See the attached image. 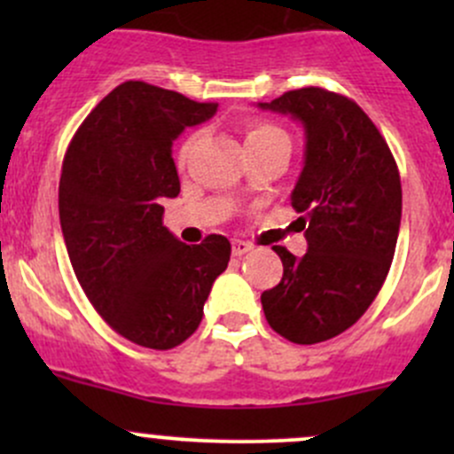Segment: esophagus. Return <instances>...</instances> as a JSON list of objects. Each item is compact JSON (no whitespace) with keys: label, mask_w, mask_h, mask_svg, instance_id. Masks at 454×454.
I'll use <instances>...</instances> for the list:
<instances>
[{"label":"esophagus","mask_w":454,"mask_h":454,"mask_svg":"<svg viewBox=\"0 0 454 454\" xmlns=\"http://www.w3.org/2000/svg\"><path fill=\"white\" fill-rule=\"evenodd\" d=\"M253 250V244H248V241H241V239H232V256H241L246 253H250Z\"/></svg>","instance_id":"34e87169"}]
</instances>
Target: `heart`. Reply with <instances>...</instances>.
I'll return each mask as SVG.
<instances>
[{
    "label": "heart",
    "instance_id": "obj_1",
    "mask_svg": "<svg viewBox=\"0 0 454 454\" xmlns=\"http://www.w3.org/2000/svg\"><path fill=\"white\" fill-rule=\"evenodd\" d=\"M281 138H287L286 131L281 129V127L277 125H270V122H250L248 129H246V146H259V145H265V142H272V140H281ZM195 146V138L186 140L184 146H182L180 151V164L184 167L186 160H189L191 151H193Z\"/></svg>",
    "mask_w": 454,
    "mask_h": 454
}]
</instances>
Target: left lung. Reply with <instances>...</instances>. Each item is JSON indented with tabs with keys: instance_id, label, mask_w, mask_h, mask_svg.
Listing matches in <instances>:
<instances>
[{
	"instance_id": "left-lung-1",
	"label": "left lung",
	"mask_w": 454,
	"mask_h": 454,
	"mask_svg": "<svg viewBox=\"0 0 454 454\" xmlns=\"http://www.w3.org/2000/svg\"><path fill=\"white\" fill-rule=\"evenodd\" d=\"M259 107L290 114L305 129L292 206L308 239L301 259L274 246L283 278L261 305L274 332L316 345L349 329L387 278L402 219L400 171L378 127L347 96L301 87Z\"/></svg>"
}]
</instances>
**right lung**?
<instances>
[{
	"label": "right lung",
	"mask_w": 454,
	"mask_h": 454,
	"mask_svg": "<svg viewBox=\"0 0 454 454\" xmlns=\"http://www.w3.org/2000/svg\"><path fill=\"white\" fill-rule=\"evenodd\" d=\"M215 112L217 103L127 81L91 109L63 158L59 217L76 278L114 332L149 349H173L200 327L231 261L222 235L182 244L160 204L180 193L173 140Z\"/></svg>",
	"instance_id": "add662e5"
}]
</instances>
